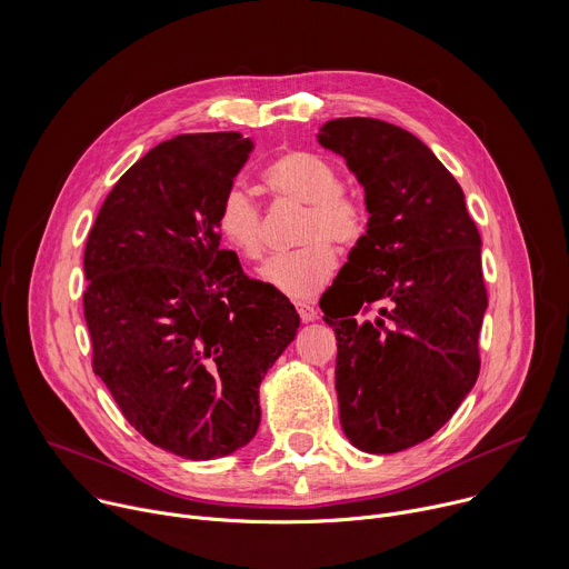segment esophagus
I'll list each match as a JSON object with an SVG mask.
<instances>
[{
    "label": "esophagus",
    "mask_w": 569,
    "mask_h": 569,
    "mask_svg": "<svg viewBox=\"0 0 569 569\" xmlns=\"http://www.w3.org/2000/svg\"><path fill=\"white\" fill-rule=\"evenodd\" d=\"M297 312H299L301 321H315V319H317V308L310 306V303L299 301V303H297Z\"/></svg>",
    "instance_id": "1"
}]
</instances>
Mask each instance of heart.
Returning a JSON list of instances; mask_svg holds the SVG:
<instances>
[{
    "label": "heart",
    "instance_id": "obj_1",
    "mask_svg": "<svg viewBox=\"0 0 569 569\" xmlns=\"http://www.w3.org/2000/svg\"><path fill=\"white\" fill-rule=\"evenodd\" d=\"M263 182L274 196L306 204V213L299 227L303 246L272 257L261 268V279L292 299H310L338 270V252L331 240L347 246L362 233V209L340 189V173L331 161L308 150L277 157L263 171ZM216 227L242 259L263 257V213L242 187L233 184L222 193Z\"/></svg>",
    "mask_w": 569,
    "mask_h": 569
}]
</instances>
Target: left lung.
Instances as JSON below:
<instances>
[{"mask_svg":"<svg viewBox=\"0 0 569 569\" xmlns=\"http://www.w3.org/2000/svg\"><path fill=\"white\" fill-rule=\"evenodd\" d=\"M317 141L347 159L369 211L321 308L338 340L340 423L362 452H400L443 428L477 380L481 238L461 187L412 132L349 117Z\"/></svg>","mask_w":569,"mask_h":569,"instance_id":"1","label":"left lung"}]
</instances>
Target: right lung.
<instances>
[{"label": "right lung", "mask_w": 569, "mask_h": 569, "mask_svg": "<svg viewBox=\"0 0 569 569\" xmlns=\"http://www.w3.org/2000/svg\"><path fill=\"white\" fill-rule=\"evenodd\" d=\"M252 148L240 132L161 141L114 184L83 257L94 373L139 435L196 461L254 439L261 380L299 329L220 250L218 204Z\"/></svg>", "instance_id": "add662e5"}]
</instances>
